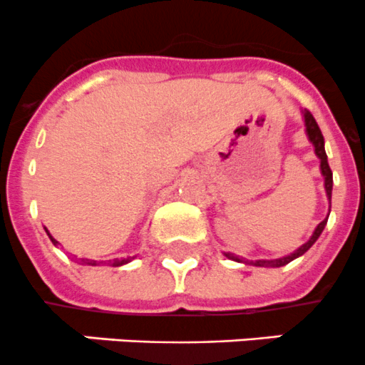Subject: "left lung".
<instances>
[{
  "label": "left lung",
  "mask_w": 365,
  "mask_h": 365,
  "mask_svg": "<svg viewBox=\"0 0 365 365\" xmlns=\"http://www.w3.org/2000/svg\"><path fill=\"white\" fill-rule=\"evenodd\" d=\"M304 114V121H305V132H307V138L309 141L312 143V146H314V153L318 155L319 159V168H322V175L323 178H325V190H327V197H329V201H332V185H334V180H332V171H330V165H329V160H327V153H325V139H323V134L322 130H319L318 123H316L314 116H312L311 113L307 111V109H304L302 111ZM327 220H329V215H327V219H323L322 222L316 226L314 233H312V237L309 238L307 242H305L304 245H300V247L297 249L295 252L288 254V256H282V257H277V259H257V261H244V263L247 264H254V267H272V268H277V267H284V264H288L289 261L297 259L298 256H302L304 252H307L309 249L314 245V242L318 240L319 235L323 233V230H325L327 226ZM226 256L230 257V259H235V261H242L240 257L233 256V254H227Z\"/></svg>",
  "instance_id": "obj_1"
}]
</instances>
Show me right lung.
Instances as JSON below:
<instances>
[{
	"label": "right lung",
	"mask_w": 365,
	"mask_h": 365,
	"mask_svg": "<svg viewBox=\"0 0 365 365\" xmlns=\"http://www.w3.org/2000/svg\"><path fill=\"white\" fill-rule=\"evenodd\" d=\"M46 231H47V230H46ZM47 235H49L51 242H53L54 245H58V242L54 240L53 237H51V233H49V231H47ZM130 259H134V257H125V259H113V267H121V264L128 263V261H130ZM81 263H83V264H91V267H95V264H98L97 261H93V259H81Z\"/></svg>",
	"instance_id": "right-lung-1"
}]
</instances>
